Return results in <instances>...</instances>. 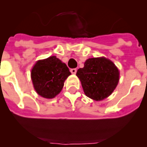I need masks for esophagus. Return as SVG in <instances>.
<instances>
[{
	"label": "esophagus",
	"mask_w": 147,
	"mask_h": 147,
	"mask_svg": "<svg viewBox=\"0 0 147 147\" xmlns=\"http://www.w3.org/2000/svg\"><path fill=\"white\" fill-rule=\"evenodd\" d=\"M70 72H71V73H72V74H76L77 69H76V68H73V69H71Z\"/></svg>",
	"instance_id": "34e87169"
}]
</instances>
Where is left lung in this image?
<instances>
[{
  "instance_id": "1",
  "label": "left lung",
  "mask_w": 147,
  "mask_h": 147,
  "mask_svg": "<svg viewBox=\"0 0 147 147\" xmlns=\"http://www.w3.org/2000/svg\"><path fill=\"white\" fill-rule=\"evenodd\" d=\"M76 75L86 96L95 101L109 97L119 80V69L111 60L104 57L87 59L84 67L78 69Z\"/></svg>"
}]
</instances>
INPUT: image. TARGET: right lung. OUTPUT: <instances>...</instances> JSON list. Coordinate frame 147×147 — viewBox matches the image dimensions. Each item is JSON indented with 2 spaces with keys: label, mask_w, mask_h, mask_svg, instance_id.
Wrapping results in <instances>:
<instances>
[{
  "label": "right lung",
  "mask_w": 147,
  "mask_h": 147,
  "mask_svg": "<svg viewBox=\"0 0 147 147\" xmlns=\"http://www.w3.org/2000/svg\"><path fill=\"white\" fill-rule=\"evenodd\" d=\"M71 75L65 63L55 56L38 60L31 70L35 91L44 98H54L61 92L65 80Z\"/></svg>",
  "instance_id": "right-lung-1"
}]
</instances>
